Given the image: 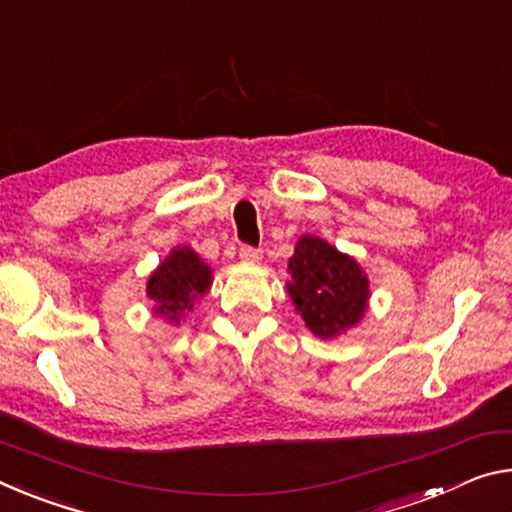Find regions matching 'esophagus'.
<instances>
[{
	"label": "esophagus",
	"instance_id": "obj_1",
	"mask_svg": "<svg viewBox=\"0 0 512 512\" xmlns=\"http://www.w3.org/2000/svg\"><path fill=\"white\" fill-rule=\"evenodd\" d=\"M239 257L243 259V262H259V259H262V250L259 248H255V246H241L239 248Z\"/></svg>",
	"mask_w": 512,
	"mask_h": 512
}]
</instances>
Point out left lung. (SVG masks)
I'll use <instances>...</instances> for the list:
<instances>
[{"label": "left lung", "instance_id": "1", "mask_svg": "<svg viewBox=\"0 0 512 512\" xmlns=\"http://www.w3.org/2000/svg\"><path fill=\"white\" fill-rule=\"evenodd\" d=\"M289 271L294 278L289 294L316 337H335L362 319L369 280L355 259L326 241L303 237L289 259Z\"/></svg>", "mask_w": 512, "mask_h": 512}]
</instances>
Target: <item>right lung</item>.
<instances>
[{
	"mask_svg": "<svg viewBox=\"0 0 512 512\" xmlns=\"http://www.w3.org/2000/svg\"><path fill=\"white\" fill-rule=\"evenodd\" d=\"M212 285V271L191 248H177L170 253L148 282V296L154 300V312L175 321L193 307L196 296Z\"/></svg>",
	"mask_w": 512,
	"mask_h": 512,
	"instance_id": "1",
	"label": "right lung"
}]
</instances>
